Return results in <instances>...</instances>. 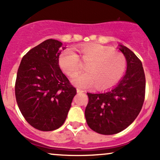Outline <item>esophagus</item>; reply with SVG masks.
Returning <instances> with one entry per match:
<instances>
[{
    "mask_svg": "<svg viewBox=\"0 0 160 160\" xmlns=\"http://www.w3.org/2000/svg\"><path fill=\"white\" fill-rule=\"evenodd\" d=\"M77 91H78V92H85V90L80 89V88H78V89H77Z\"/></svg>",
    "mask_w": 160,
    "mask_h": 160,
    "instance_id": "34e87169",
    "label": "esophagus"
}]
</instances>
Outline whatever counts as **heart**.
I'll return each mask as SVG.
<instances>
[{
  "mask_svg": "<svg viewBox=\"0 0 160 160\" xmlns=\"http://www.w3.org/2000/svg\"><path fill=\"white\" fill-rule=\"evenodd\" d=\"M78 52L82 61L88 62V71L78 74L72 80L79 88L96 85L99 89H109L120 81L126 71L125 56L111 47L91 43L81 46ZM80 56L72 49H65L60 55L59 65L68 76L74 77L81 68Z\"/></svg>",
  "mask_w": 160,
  "mask_h": 160,
  "instance_id": "heart-1",
  "label": "heart"
}]
</instances>
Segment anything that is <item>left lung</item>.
<instances>
[{
	"label": "left lung",
	"instance_id": "1",
	"mask_svg": "<svg viewBox=\"0 0 160 160\" xmlns=\"http://www.w3.org/2000/svg\"><path fill=\"white\" fill-rule=\"evenodd\" d=\"M120 46L127 62L126 75L111 90L97 94L87 92L86 122L91 129L102 135H113L127 128L136 119L144 102L146 80L142 63L132 51Z\"/></svg>",
	"mask_w": 160,
	"mask_h": 160
}]
</instances>
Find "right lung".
<instances>
[{
	"label": "right lung",
	"instance_id": "1",
	"mask_svg": "<svg viewBox=\"0 0 160 160\" xmlns=\"http://www.w3.org/2000/svg\"><path fill=\"white\" fill-rule=\"evenodd\" d=\"M65 49L62 42L45 40L23 56L18 69L15 84L18 107L25 120L40 131L61 127L77 94L58 65Z\"/></svg>",
	"mask_w": 160,
	"mask_h": 160
}]
</instances>
